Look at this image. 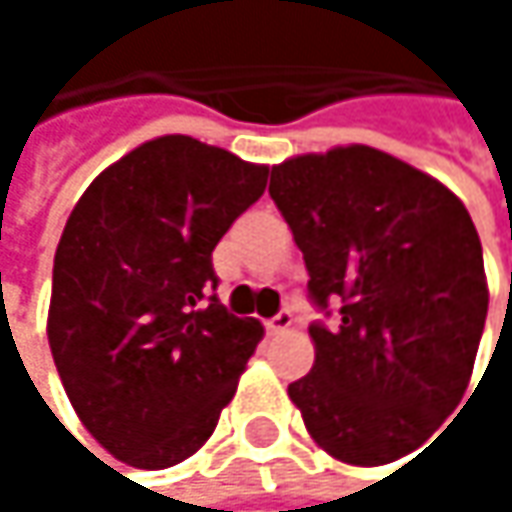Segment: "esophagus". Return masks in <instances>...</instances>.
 <instances>
[{"label": "esophagus", "instance_id": "1", "mask_svg": "<svg viewBox=\"0 0 512 512\" xmlns=\"http://www.w3.org/2000/svg\"><path fill=\"white\" fill-rule=\"evenodd\" d=\"M293 326V314H290V308H281L272 320H266V332L269 335H281V332H287Z\"/></svg>", "mask_w": 512, "mask_h": 512}]
</instances>
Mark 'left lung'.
<instances>
[{
  "label": "left lung",
  "mask_w": 512,
  "mask_h": 512,
  "mask_svg": "<svg viewBox=\"0 0 512 512\" xmlns=\"http://www.w3.org/2000/svg\"><path fill=\"white\" fill-rule=\"evenodd\" d=\"M269 195L332 317L311 323L317 358L290 382L311 439L350 465L421 448L460 406L489 290L462 201L430 174L367 145L272 165Z\"/></svg>",
  "instance_id": "left-lung-1"
}]
</instances>
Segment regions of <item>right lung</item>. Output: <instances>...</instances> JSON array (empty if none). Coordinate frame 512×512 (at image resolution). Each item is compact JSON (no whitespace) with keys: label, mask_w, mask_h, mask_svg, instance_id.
<instances>
[{"label":"right lung","mask_w":512,"mask_h":512,"mask_svg":"<svg viewBox=\"0 0 512 512\" xmlns=\"http://www.w3.org/2000/svg\"><path fill=\"white\" fill-rule=\"evenodd\" d=\"M266 165L162 136L76 201L52 263L47 335L85 430L136 468L192 457L263 326L216 296L213 249L266 189Z\"/></svg>","instance_id":"1"}]
</instances>
